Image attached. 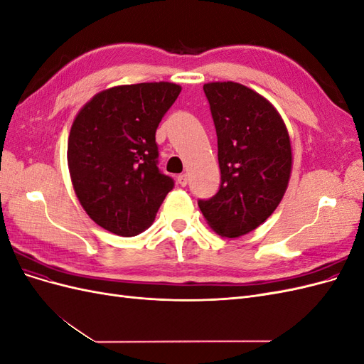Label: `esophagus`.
Returning <instances> with one entry per match:
<instances>
[{"instance_id":"1","label":"esophagus","mask_w":364,"mask_h":364,"mask_svg":"<svg viewBox=\"0 0 364 364\" xmlns=\"http://www.w3.org/2000/svg\"><path fill=\"white\" fill-rule=\"evenodd\" d=\"M178 183H179L181 186H186V183H188V176H186L185 173L179 174V176H178Z\"/></svg>"}]
</instances>
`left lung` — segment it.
I'll return each mask as SVG.
<instances>
[{
  "label": "left lung",
  "mask_w": 364,
  "mask_h": 364,
  "mask_svg": "<svg viewBox=\"0 0 364 364\" xmlns=\"http://www.w3.org/2000/svg\"><path fill=\"white\" fill-rule=\"evenodd\" d=\"M217 132L222 182L199 208L218 235L237 238L273 214L287 190L291 144L273 105L235 82L203 85Z\"/></svg>",
  "instance_id": "1"
}]
</instances>
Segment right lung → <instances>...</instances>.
I'll use <instances>...</instances> for the list:
<instances>
[{"label":"right lung","mask_w":364,"mask_h":364,"mask_svg":"<svg viewBox=\"0 0 364 364\" xmlns=\"http://www.w3.org/2000/svg\"><path fill=\"white\" fill-rule=\"evenodd\" d=\"M181 90L168 82L109 87L77 114L68 138L73 186L86 214L109 232H144L173 190L158 168L155 135Z\"/></svg>","instance_id":"obj_1"}]
</instances>
